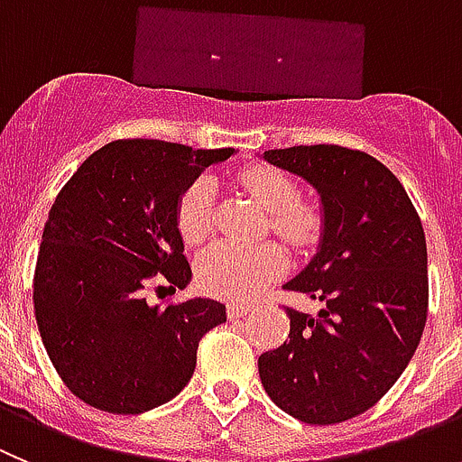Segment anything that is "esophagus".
<instances>
[{"label": "esophagus", "mask_w": 462, "mask_h": 462, "mask_svg": "<svg viewBox=\"0 0 462 462\" xmlns=\"http://www.w3.org/2000/svg\"><path fill=\"white\" fill-rule=\"evenodd\" d=\"M246 313H251V306L244 301H230L227 303V318L236 319V318H244Z\"/></svg>", "instance_id": "esophagus-1"}]
</instances>
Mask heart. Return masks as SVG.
<instances>
[{
  "instance_id": "obj_1",
  "label": "heart",
  "mask_w": 462,
  "mask_h": 462,
  "mask_svg": "<svg viewBox=\"0 0 462 462\" xmlns=\"http://www.w3.org/2000/svg\"><path fill=\"white\" fill-rule=\"evenodd\" d=\"M239 186L264 211H269V227L294 246L315 239L319 216L306 202H299V189L290 174L272 165H251L241 170ZM177 227L186 244L198 246L214 227V186L209 180H198L184 190L177 205ZM288 267V255L278 244L264 241L255 246L214 244L198 260V281L216 297L246 301L255 297L267 282L281 276Z\"/></svg>"
}]
</instances>
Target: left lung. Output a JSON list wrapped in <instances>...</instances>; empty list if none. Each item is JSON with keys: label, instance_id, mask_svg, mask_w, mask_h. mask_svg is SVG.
Here are the masks:
<instances>
[{"label": "left lung", "instance_id": "obj_1", "mask_svg": "<svg viewBox=\"0 0 462 462\" xmlns=\"http://www.w3.org/2000/svg\"><path fill=\"white\" fill-rule=\"evenodd\" d=\"M260 159L313 186L322 214L318 253L285 282L322 309H285L290 336L257 359L262 386L299 421H347L392 389L421 340V221L392 170L365 152L313 144L269 149Z\"/></svg>", "mask_w": 462, "mask_h": 462}]
</instances>
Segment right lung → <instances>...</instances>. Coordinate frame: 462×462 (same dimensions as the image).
<instances>
[{
  "instance_id": "right-lung-1",
  "label": "right lung",
  "mask_w": 462,
  "mask_h": 462,
  "mask_svg": "<svg viewBox=\"0 0 462 462\" xmlns=\"http://www.w3.org/2000/svg\"><path fill=\"white\" fill-rule=\"evenodd\" d=\"M232 153L117 140L57 195L36 262V322L52 365L87 405L143 414L172 401L193 375L202 336L226 322L221 301L152 306L143 290L159 273L180 290L190 282L177 205Z\"/></svg>"
}]
</instances>
